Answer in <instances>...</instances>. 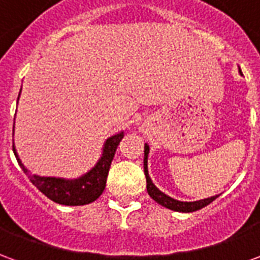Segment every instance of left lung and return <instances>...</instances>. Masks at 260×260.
Returning <instances> with one entry per match:
<instances>
[{"label": "left lung", "mask_w": 260, "mask_h": 260, "mask_svg": "<svg viewBox=\"0 0 260 260\" xmlns=\"http://www.w3.org/2000/svg\"><path fill=\"white\" fill-rule=\"evenodd\" d=\"M147 154H149V146L147 143L145 145V161H143V167H145V175H146V188L147 193L150 195L153 201H156L158 205L167 207V209H171V210H175V212H182V213H191L195 212V210H199L202 207L207 206L209 203H212L217 196H212V198H207V199H203V201L198 202H180L175 201L173 198H170L163 192H160L153 185L152 180L149 177V173H147Z\"/></svg>", "instance_id": "8db88e82"}]
</instances>
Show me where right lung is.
<instances>
[{
  "label": "right lung",
  "instance_id": "add662e5",
  "mask_svg": "<svg viewBox=\"0 0 260 260\" xmlns=\"http://www.w3.org/2000/svg\"><path fill=\"white\" fill-rule=\"evenodd\" d=\"M122 138H124L122 132L108 138L104 145V149H103L102 158L99 160L96 167L91 169L83 177L72 181L31 175L18 157L15 146H12V149H14L15 157L23 170V173L29 177L31 184L36 186L39 191L55 203L67 205V206H79V205H87V203L94 202L103 193L104 188H106V182H107L108 170L113 161L117 146Z\"/></svg>",
  "mask_w": 260,
  "mask_h": 260
}]
</instances>
